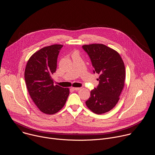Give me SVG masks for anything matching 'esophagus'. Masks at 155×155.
Instances as JSON below:
<instances>
[{
    "label": "esophagus",
    "mask_w": 155,
    "mask_h": 155,
    "mask_svg": "<svg viewBox=\"0 0 155 155\" xmlns=\"http://www.w3.org/2000/svg\"><path fill=\"white\" fill-rule=\"evenodd\" d=\"M74 90H75V91H78V90H80L81 89V88H77V87H73V88H72Z\"/></svg>",
    "instance_id": "esophagus-1"
}]
</instances>
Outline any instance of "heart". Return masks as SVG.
Returning <instances> with one entry per match:
<instances>
[{
  "label": "heart",
  "instance_id": "obj_1",
  "mask_svg": "<svg viewBox=\"0 0 155 155\" xmlns=\"http://www.w3.org/2000/svg\"><path fill=\"white\" fill-rule=\"evenodd\" d=\"M72 55H79V54H78V51H74V52H73Z\"/></svg>",
  "mask_w": 155,
  "mask_h": 155
}]
</instances>
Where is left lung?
I'll return each instance as SVG.
<instances>
[{"mask_svg": "<svg viewBox=\"0 0 155 155\" xmlns=\"http://www.w3.org/2000/svg\"><path fill=\"white\" fill-rule=\"evenodd\" d=\"M82 48L89 55L94 74L100 75L99 85L91 91L85 103L95 114H104L119 100L125 78L124 63L117 51L106 45L92 44L83 45Z\"/></svg>", "mask_w": 155, "mask_h": 155, "instance_id": "left-lung-1", "label": "left lung"}]
</instances>
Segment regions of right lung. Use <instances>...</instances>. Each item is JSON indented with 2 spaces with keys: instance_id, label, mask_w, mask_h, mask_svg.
<instances>
[{
  "instance_id": "right-lung-1",
  "label": "right lung",
  "mask_w": 155,
  "mask_h": 155,
  "mask_svg": "<svg viewBox=\"0 0 155 155\" xmlns=\"http://www.w3.org/2000/svg\"><path fill=\"white\" fill-rule=\"evenodd\" d=\"M63 45L45 47L34 53L25 70L26 87L39 109L46 114H54L65 105L69 89L54 85L52 75L57 68L58 57Z\"/></svg>"
}]
</instances>
